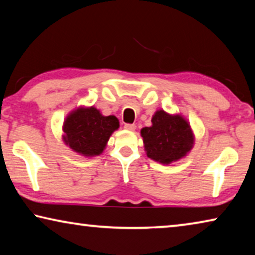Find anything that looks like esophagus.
Returning a JSON list of instances; mask_svg holds the SVG:
<instances>
[{"label":"esophagus","mask_w":255,"mask_h":255,"mask_svg":"<svg viewBox=\"0 0 255 255\" xmlns=\"http://www.w3.org/2000/svg\"><path fill=\"white\" fill-rule=\"evenodd\" d=\"M125 129H127V130H130V131H133L136 129V125L126 124V125H125Z\"/></svg>","instance_id":"obj_1"}]
</instances>
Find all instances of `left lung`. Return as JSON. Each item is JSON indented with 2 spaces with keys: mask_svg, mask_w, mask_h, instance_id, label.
I'll list each match as a JSON object with an SVG mask.
<instances>
[{
  "mask_svg": "<svg viewBox=\"0 0 255 255\" xmlns=\"http://www.w3.org/2000/svg\"><path fill=\"white\" fill-rule=\"evenodd\" d=\"M145 152L149 158L162 164L184 157L195 144V136L189 123L181 115H170L157 110L152 126L140 130Z\"/></svg>",
  "mask_w": 255,
  "mask_h": 255,
  "instance_id": "left-lung-1",
  "label": "left lung"
}]
</instances>
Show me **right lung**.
<instances>
[{"label":"right lung","instance_id":"add662e5","mask_svg":"<svg viewBox=\"0 0 255 255\" xmlns=\"http://www.w3.org/2000/svg\"><path fill=\"white\" fill-rule=\"evenodd\" d=\"M119 128L115 116H102L94 107H80L67 116L63 125V140L74 152L86 157L100 155L108 140Z\"/></svg>","mask_w":255,"mask_h":255}]
</instances>
